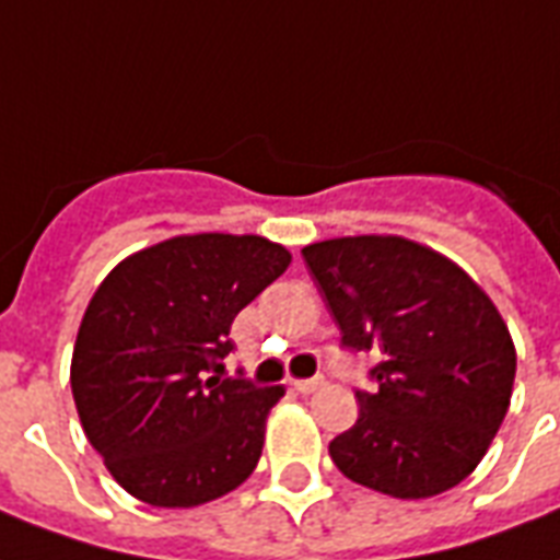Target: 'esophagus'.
<instances>
[{"label":"esophagus","mask_w":560,"mask_h":560,"mask_svg":"<svg viewBox=\"0 0 560 560\" xmlns=\"http://www.w3.org/2000/svg\"><path fill=\"white\" fill-rule=\"evenodd\" d=\"M320 385H324V376H312V380H294L292 383V388L298 394H315L320 388Z\"/></svg>","instance_id":"34e87169"}]
</instances>
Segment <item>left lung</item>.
Wrapping results in <instances>:
<instances>
[{
	"instance_id": "left-lung-1",
	"label": "left lung",
	"mask_w": 560,
	"mask_h": 560,
	"mask_svg": "<svg viewBox=\"0 0 560 560\" xmlns=\"http://www.w3.org/2000/svg\"><path fill=\"white\" fill-rule=\"evenodd\" d=\"M341 329L374 353L357 423L329 441L353 482L423 500L474 474L511 402L517 353L505 320L470 277L400 236H345L301 250Z\"/></svg>"
}]
</instances>
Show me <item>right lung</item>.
<instances>
[{
  "mask_svg": "<svg viewBox=\"0 0 560 560\" xmlns=\"http://www.w3.org/2000/svg\"><path fill=\"white\" fill-rule=\"evenodd\" d=\"M292 262L262 236H175L122 259L86 306L72 397L86 438L137 500L192 509L240 488L283 385L219 376L231 324Z\"/></svg>",
  "mask_w": 560,
  "mask_h": 560,
  "instance_id": "add662e5",
  "label": "right lung"
}]
</instances>
